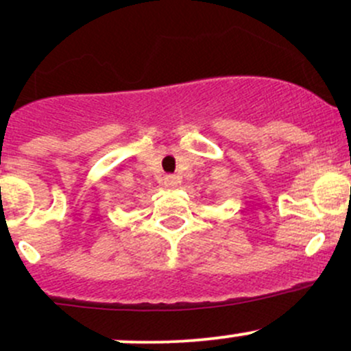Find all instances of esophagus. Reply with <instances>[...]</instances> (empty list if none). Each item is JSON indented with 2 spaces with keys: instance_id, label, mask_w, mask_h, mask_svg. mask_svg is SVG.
<instances>
[{
  "instance_id": "34e87169",
  "label": "esophagus",
  "mask_w": 351,
  "mask_h": 351,
  "mask_svg": "<svg viewBox=\"0 0 351 351\" xmlns=\"http://www.w3.org/2000/svg\"><path fill=\"white\" fill-rule=\"evenodd\" d=\"M163 181H165V186H168V188H176L180 184V178L175 175H167Z\"/></svg>"
}]
</instances>
